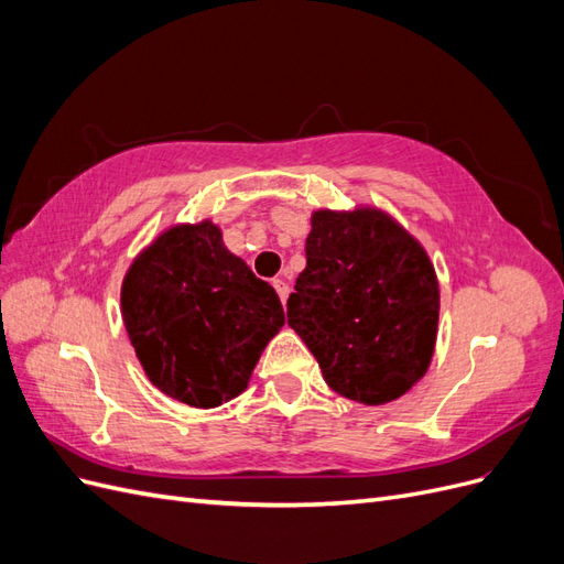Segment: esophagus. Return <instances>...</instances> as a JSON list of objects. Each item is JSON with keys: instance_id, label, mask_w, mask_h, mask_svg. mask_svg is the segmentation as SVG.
<instances>
[{"instance_id": "esophagus-1", "label": "esophagus", "mask_w": 564, "mask_h": 564, "mask_svg": "<svg viewBox=\"0 0 564 564\" xmlns=\"http://www.w3.org/2000/svg\"><path fill=\"white\" fill-rule=\"evenodd\" d=\"M272 286H275V292L280 294V301L286 303V299H289V284L284 280H272Z\"/></svg>"}]
</instances>
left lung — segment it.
Listing matches in <instances>:
<instances>
[{
    "label": "left lung",
    "instance_id": "8db88e82",
    "mask_svg": "<svg viewBox=\"0 0 564 564\" xmlns=\"http://www.w3.org/2000/svg\"><path fill=\"white\" fill-rule=\"evenodd\" d=\"M286 322L332 390L386 404L431 365L440 289L429 253L377 209L315 212Z\"/></svg>",
    "mask_w": 564,
    "mask_h": 564
}]
</instances>
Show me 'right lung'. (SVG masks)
Wrapping results in <instances>:
<instances>
[{"mask_svg": "<svg viewBox=\"0 0 564 564\" xmlns=\"http://www.w3.org/2000/svg\"><path fill=\"white\" fill-rule=\"evenodd\" d=\"M122 317L148 379L199 409L240 395L284 324L275 289L224 247L212 220L166 230L133 261Z\"/></svg>", "mask_w": 564, "mask_h": 564, "instance_id": "obj_1", "label": "right lung"}]
</instances>
